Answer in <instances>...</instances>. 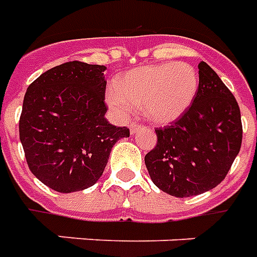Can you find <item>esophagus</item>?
I'll return each instance as SVG.
<instances>
[{"label":"esophagus","instance_id":"34e87169","mask_svg":"<svg viewBox=\"0 0 257 257\" xmlns=\"http://www.w3.org/2000/svg\"><path fill=\"white\" fill-rule=\"evenodd\" d=\"M141 128H143V125L141 124H136V123H133V124L130 125V133H132V134H136V133L140 132Z\"/></svg>","mask_w":257,"mask_h":257}]
</instances>
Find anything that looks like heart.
I'll return each mask as SVG.
<instances>
[{
	"label": "heart",
	"mask_w": 257,
	"mask_h": 257,
	"mask_svg": "<svg viewBox=\"0 0 257 257\" xmlns=\"http://www.w3.org/2000/svg\"><path fill=\"white\" fill-rule=\"evenodd\" d=\"M199 77L187 62H166L133 69L114 81L106 94L109 106L120 116H130L143 105L145 117L167 124L190 108Z\"/></svg>",
	"instance_id": "1"
}]
</instances>
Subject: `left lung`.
<instances>
[{"mask_svg":"<svg viewBox=\"0 0 257 257\" xmlns=\"http://www.w3.org/2000/svg\"><path fill=\"white\" fill-rule=\"evenodd\" d=\"M199 87L192 105L165 128L145 155L154 184L169 195H199L219 185L241 149V110L217 73L198 65Z\"/></svg>","mask_w":257,"mask_h":257,"instance_id":"8db88e82","label":"left lung"}]
</instances>
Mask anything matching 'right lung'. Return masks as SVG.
<instances>
[{
	"label": "right lung",
	"instance_id": "obj_1",
	"mask_svg": "<svg viewBox=\"0 0 257 257\" xmlns=\"http://www.w3.org/2000/svg\"><path fill=\"white\" fill-rule=\"evenodd\" d=\"M103 65L73 61L47 70L29 85L19 137L29 169L54 191H83L99 180L127 127L105 119Z\"/></svg>",
	"mask_w": 257,
	"mask_h": 257
}]
</instances>
